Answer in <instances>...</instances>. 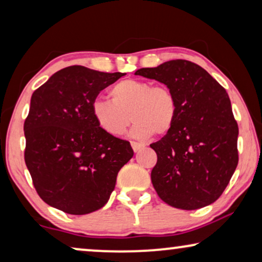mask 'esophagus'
Here are the masks:
<instances>
[{
	"label": "esophagus",
	"instance_id": "34e87169",
	"mask_svg": "<svg viewBox=\"0 0 262 262\" xmlns=\"http://www.w3.org/2000/svg\"><path fill=\"white\" fill-rule=\"evenodd\" d=\"M131 146H132V149H134L135 152H138L139 150L145 148V145L143 144V143H138V142H131Z\"/></svg>",
	"mask_w": 262,
	"mask_h": 262
}]
</instances>
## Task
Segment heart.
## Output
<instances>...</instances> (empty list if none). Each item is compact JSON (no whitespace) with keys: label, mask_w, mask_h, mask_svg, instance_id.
I'll use <instances>...</instances> for the list:
<instances>
[{"label":"heart","mask_w":262,"mask_h":262,"mask_svg":"<svg viewBox=\"0 0 262 262\" xmlns=\"http://www.w3.org/2000/svg\"><path fill=\"white\" fill-rule=\"evenodd\" d=\"M108 94L111 100L93 101L92 113L99 127L114 137L123 135L132 120L131 135L136 138L166 135L177 120V99L164 85L126 78L113 84Z\"/></svg>","instance_id":"b5f03b06"}]
</instances>
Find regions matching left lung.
<instances>
[{
  "instance_id": "1",
  "label": "left lung",
  "mask_w": 262,
  "mask_h": 262,
  "mask_svg": "<svg viewBox=\"0 0 262 262\" xmlns=\"http://www.w3.org/2000/svg\"><path fill=\"white\" fill-rule=\"evenodd\" d=\"M135 74L166 84L178 103L173 127L150 144L157 154L151 170L157 194L182 210L216 202L238 162V126L225 89L205 69L185 59Z\"/></svg>"
}]
</instances>
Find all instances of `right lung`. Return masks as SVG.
I'll return each instance as SVG.
<instances>
[{
    "mask_svg": "<svg viewBox=\"0 0 262 262\" xmlns=\"http://www.w3.org/2000/svg\"><path fill=\"white\" fill-rule=\"evenodd\" d=\"M124 75L68 67L32 94L24 125L25 162L39 196L50 206L87 214L108 202L134 150L99 127L92 103Z\"/></svg>",
    "mask_w": 262,
    "mask_h": 262,
    "instance_id": "obj_1",
    "label": "right lung"
}]
</instances>
